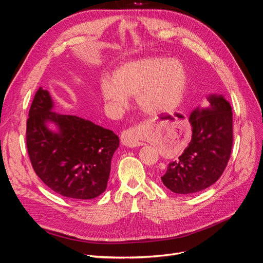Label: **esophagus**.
Returning a JSON list of instances; mask_svg holds the SVG:
<instances>
[{
  "label": "esophagus",
  "mask_w": 263,
  "mask_h": 263,
  "mask_svg": "<svg viewBox=\"0 0 263 263\" xmlns=\"http://www.w3.org/2000/svg\"><path fill=\"white\" fill-rule=\"evenodd\" d=\"M121 139H122L123 145L130 148L139 147L142 145V141L140 140V137L136 128H130V129L125 130L122 134Z\"/></svg>",
  "instance_id": "34e87169"
}]
</instances>
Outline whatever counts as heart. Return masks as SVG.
Returning <instances> with one entry per match:
<instances>
[{
  "label": "heart",
  "mask_w": 263,
  "mask_h": 263,
  "mask_svg": "<svg viewBox=\"0 0 263 263\" xmlns=\"http://www.w3.org/2000/svg\"><path fill=\"white\" fill-rule=\"evenodd\" d=\"M186 72L178 60L147 58L117 68L112 79H103L100 93L115 112L136 97L138 107L148 115H159L177 108L184 98Z\"/></svg>",
  "instance_id": "1"
}]
</instances>
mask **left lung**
I'll return each instance as SVG.
<instances>
[{
  "instance_id": "obj_1",
  "label": "left lung",
  "mask_w": 263,
  "mask_h": 263,
  "mask_svg": "<svg viewBox=\"0 0 263 263\" xmlns=\"http://www.w3.org/2000/svg\"><path fill=\"white\" fill-rule=\"evenodd\" d=\"M208 101V107L198 106L191 113L192 139L161 176L163 184L173 193L192 194L214 184L232 154V106L222 95L211 94Z\"/></svg>"
}]
</instances>
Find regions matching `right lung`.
<instances>
[{
    "mask_svg": "<svg viewBox=\"0 0 263 263\" xmlns=\"http://www.w3.org/2000/svg\"><path fill=\"white\" fill-rule=\"evenodd\" d=\"M53 107L49 92L39 87L26 128L31 165L55 193L73 200H92L106 190L119 138L89 119L61 115ZM48 123L56 129L50 130Z\"/></svg>",
    "mask_w": 263,
    "mask_h": 263,
    "instance_id": "add662e5",
    "label": "right lung"
}]
</instances>
